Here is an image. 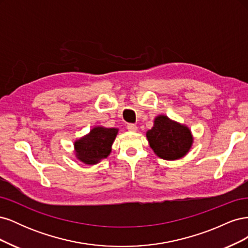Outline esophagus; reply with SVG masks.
Instances as JSON below:
<instances>
[{"instance_id":"1","label":"esophagus","mask_w":248,"mask_h":248,"mask_svg":"<svg viewBox=\"0 0 248 248\" xmlns=\"http://www.w3.org/2000/svg\"><path fill=\"white\" fill-rule=\"evenodd\" d=\"M127 129H128L131 132H136L138 130V127L134 124H128V125H127Z\"/></svg>"}]
</instances>
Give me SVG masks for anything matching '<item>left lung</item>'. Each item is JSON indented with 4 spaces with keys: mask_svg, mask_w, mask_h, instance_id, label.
I'll return each instance as SVG.
<instances>
[{
    "mask_svg": "<svg viewBox=\"0 0 248 248\" xmlns=\"http://www.w3.org/2000/svg\"><path fill=\"white\" fill-rule=\"evenodd\" d=\"M147 139L154 153L166 160H175L185 156L192 145L188 127L159 115L154 120L152 129L147 131Z\"/></svg>",
    "mask_w": 248,
    "mask_h": 248,
    "instance_id": "obj_1",
    "label": "left lung"
}]
</instances>
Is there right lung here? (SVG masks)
Wrapping results in <instances>:
<instances>
[{
    "label": "right lung",
    "instance_id": "obj_1",
    "mask_svg": "<svg viewBox=\"0 0 248 248\" xmlns=\"http://www.w3.org/2000/svg\"><path fill=\"white\" fill-rule=\"evenodd\" d=\"M117 134V128L95 127L87 136L74 142L78 159L86 164H95L107 158Z\"/></svg>",
    "mask_w": 248,
    "mask_h": 248
}]
</instances>
